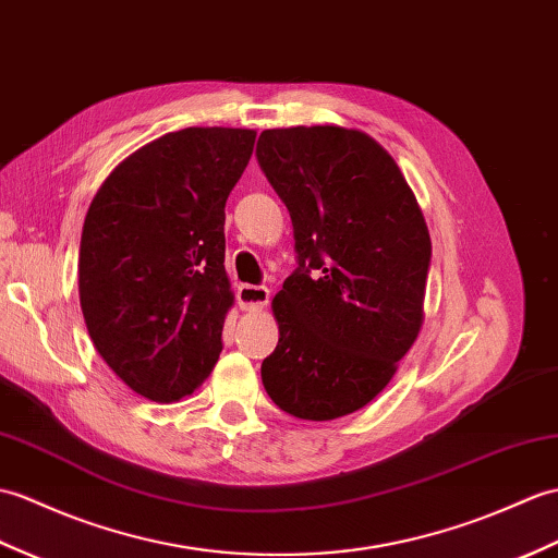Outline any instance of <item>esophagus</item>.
<instances>
[{
    "mask_svg": "<svg viewBox=\"0 0 558 558\" xmlns=\"http://www.w3.org/2000/svg\"><path fill=\"white\" fill-rule=\"evenodd\" d=\"M268 288L266 284H240L238 288V304L242 311H256L268 304Z\"/></svg>",
    "mask_w": 558,
    "mask_h": 558,
    "instance_id": "1",
    "label": "esophagus"
}]
</instances>
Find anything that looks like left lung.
<instances>
[{"label": "left lung", "mask_w": 558, "mask_h": 558, "mask_svg": "<svg viewBox=\"0 0 558 558\" xmlns=\"http://www.w3.org/2000/svg\"><path fill=\"white\" fill-rule=\"evenodd\" d=\"M256 161L292 218L296 268L276 294L268 397L332 421L385 390L423 320L430 235L399 166L338 125L264 131Z\"/></svg>", "instance_id": "left-lung-1"}]
</instances>
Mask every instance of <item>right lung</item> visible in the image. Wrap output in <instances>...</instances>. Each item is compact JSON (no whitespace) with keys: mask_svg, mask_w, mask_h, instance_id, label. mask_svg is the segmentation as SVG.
Returning a JSON list of instances; mask_svg holds the SVG:
<instances>
[{"mask_svg":"<svg viewBox=\"0 0 558 558\" xmlns=\"http://www.w3.org/2000/svg\"><path fill=\"white\" fill-rule=\"evenodd\" d=\"M254 137L244 128L168 133L116 168L87 209L77 254L87 332L151 401L192 395L223 349L226 202Z\"/></svg>","mask_w":558,"mask_h":558,"instance_id":"right-lung-1","label":"right lung"}]
</instances>
